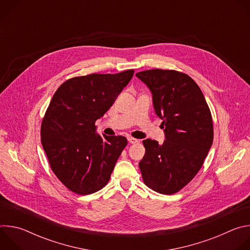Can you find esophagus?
Returning a JSON list of instances; mask_svg holds the SVG:
<instances>
[{
	"label": "esophagus",
	"instance_id": "34e87169",
	"mask_svg": "<svg viewBox=\"0 0 250 250\" xmlns=\"http://www.w3.org/2000/svg\"><path fill=\"white\" fill-rule=\"evenodd\" d=\"M127 140L129 144H136V142H138V140L136 138H133V137H127Z\"/></svg>",
	"mask_w": 250,
	"mask_h": 250
}]
</instances>
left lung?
I'll list each match as a JSON object with an SVG mask.
<instances>
[{"label":"left lung","mask_w":250,"mask_h":250,"mask_svg":"<svg viewBox=\"0 0 250 250\" xmlns=\"http://www.w3.org/2000/svg\"><path fill=\"white\" fill-rule=\"evenodd\" d=\"M135 76L150 90L165 134L162 145L149 138L144 140L141 175L149 188L171 195L186 186L201 169L212 145L211 115L190 76L162 69L141 71Z\"/></svg>","instance_id":"left-lung-1"}]
</instances>
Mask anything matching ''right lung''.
<instances>
[{"label": "right lung", "mask_w": 250, "mask_h": 250, "mask_svg": "<svg viewBox=\"0 0 250 250\" xmlns=\"http://www.w3.org/2000/svg\"><path fill=\"white\" fill-rule=\"evenodd\" d=\"M91 74L64 82L54 93L42 124V144L50 167L72 192L89 195L109 182L125 136L97 134L95 123L115 103L133 76Z\"/></svg>", "instance_id": "obj_1"}]
</instances>
